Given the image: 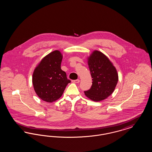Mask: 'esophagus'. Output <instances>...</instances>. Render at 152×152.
<instances>
[{
    "mask_svg": "<svg viewBox=\"0 0 152 152\" xmlns=\"http://www.w3.org/2000/svg\"><path fill=\"white\" fill-rule=\"evenodd\" d=\"M72 81L73 83H79L80 82V80H72Z\"/></svg>",
    "mask_w": 152,
    "mask_h": 152,
    "instance_id": "34e87169",
    "label": "esophagus"
}]
</instances>
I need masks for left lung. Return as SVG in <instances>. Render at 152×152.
Here are the masks:
<instances>
[{
	"mask_svg": "<svg viewBox=\"0 0 152 152\" xmlns=\"http://www.w3.org/2000/svg\"><path fill=\"white\" fill-rule=\"evenodd\" d=\"M88 66L92 78L91 88L84 91L91 100L100 101L112 94L118 82L116 68L104 54L94 51L88 58Z\"/></svg>",
	"mask_w": 152,
	"mask_h": 152,
	"instance_id": "1",
	"label": "left lung"
}]
</instances>
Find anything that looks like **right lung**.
Wrapping results in <instances>:
<instances>
[{
	"mask_svg": "<svg viewBox=\"0 0 152 152\" xmlns=\"http://www.w3.org/2000/svg\"><path fill=\"white\" fill-rule=\"evenodd\" d=\"M63 56L56 50L41 60L34 70L32 83L37 95L43 101L52 102L58 99L71 80L61 69Z\"/></svg>",
	"mask_w": 152,
	"mask_h": 152,
	"instance_id": "obj_1",
	"label": "right lung"
}]
</instances>
